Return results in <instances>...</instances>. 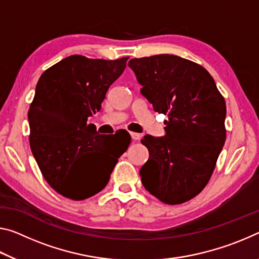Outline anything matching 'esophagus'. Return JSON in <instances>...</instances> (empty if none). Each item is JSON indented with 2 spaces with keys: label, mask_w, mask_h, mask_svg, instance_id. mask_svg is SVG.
Wrapping results in <instances>:
<instances>
[{
  "label": "esophagus",
  "mask_w": 259,
  "mask_h": 259,
  "mask_svg": "<svg viewBox=\"0 0 259 259\" xmlns=\"http://www.w3.org/2000/svg\"><path fill=\"white\" fill-rule=\"evenodd\" d=\"M130 136H131V139H133L134 142L141 141V138H142V135L137 134V133H130Z\"/></svg>",
  "instance_id": "34e87169"
}]
</instances>
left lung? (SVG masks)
Segmentation results:
<instances>
[{
	"mask_svg": "<svg viewBox=\"0 0 259 259\" xmlns=\"http://www.w3.org/2000/svg\"><path fill=\"white\" fill-rule=\"evenodd\" d=\"M141 93L167 114L165 136L146 135L149 160L139 170L147 191L166 204L194 198L206 186L226 139L225 99L202 65L160 54L128 63Z\"/></svg>",
	"mask_w": 259,
	"mask_h": 259,
	"instance_id": "8db88e82",
	"label": "left lung"
}]
</instances>
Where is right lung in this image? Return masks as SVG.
Returning <instances> with one entry per match:
<instances>
[{
  "instance_id": "right-lung-1",
  "label": "right lung",
  "mask_w": 259,
  "mask_h": 259,
  "mask_svg": "<svg viewBox=\"0 0 259 259\" xmlns=\"http://www.w3.org/2000/svg\"><path fill=\"white\" fill-rule=\"evenodd\" d=\"M128 59L71 55L39 78L28 110L31 150L45 180L67 198L81 200L101 191L130 144L128 136L114 149L106 135L86 123L101 109Z\"/></svg>"
}]
</instances>
